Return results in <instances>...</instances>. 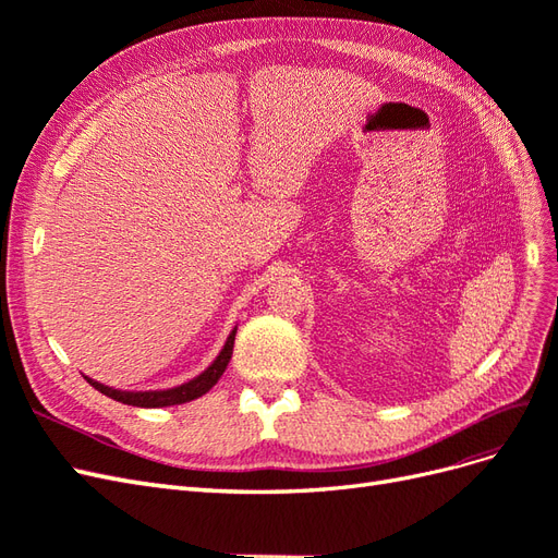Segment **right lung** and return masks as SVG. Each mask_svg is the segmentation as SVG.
Returning <instances> with one entry per match:
<instances>
[{"label": "right lung", "instance_id": "add662e5", "mask_svg": "<svg viewBox=\"0 0 558 558\" xmlns=\"http://www.w3.org/2000/svg\"><path fill=\"white\" fill-rule=\"evenodd\" d=\"M234 332H238V328H234L228 340L221 349V353H218L216 361L205 369V373L197 375L195 379L185 381L181 386H174V388H165V391H118V388H111V386H105L99 384L90 377H83L88 379V384L93 388H97L99 393H105L107 398H113L118 402L123 404H132V408H170V404H183V402H191L199 396H205L209 388L221 379V375L226 373V367L232 359V347H234Z\"/></svg>", "mask_w": 558, "mask_h": 558}]
</instances>
